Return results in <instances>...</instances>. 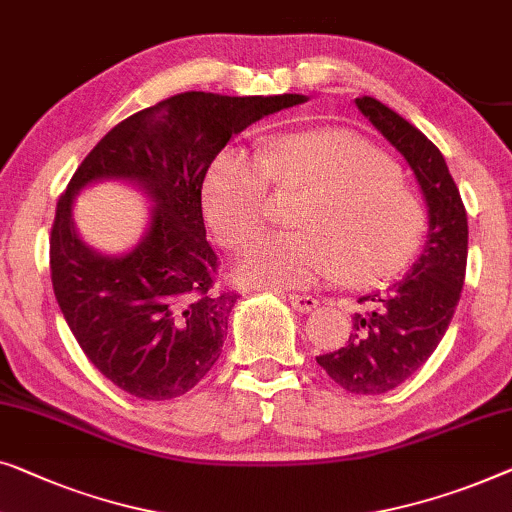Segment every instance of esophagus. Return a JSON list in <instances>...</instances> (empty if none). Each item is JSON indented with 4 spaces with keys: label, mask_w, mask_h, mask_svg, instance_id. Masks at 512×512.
Instances as JSON below:
<instances>
[{
    "label": "esophagus",
    "mask_w": 512,
    "mask_h": 512,
    "mask_svg": "<svg viewBox=\"0 0 512 512\" xmlns=\"http://www.w3.org/2000/svg\"><path fill=\"white\" fill-rule=\"evenodd\" d=\"M288 300H291V307L295 311H300V314H309V311H314L318 307V300L314 298V295H288Z\"/></svg>",
    "instance_id": "1"
}]
</instances>
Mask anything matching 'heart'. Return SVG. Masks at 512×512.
<instances>
[{
	"instance_id": "obj_1",
	"label": "heart",
	"mask_w": 512,
	"mask_h": 512,
	"mask_svg": "<svg viewBox=\"0 0 512 512\" xmlns=\"http://www.w3.org/2000/svg\"><path fill=\"white\" fill-rule=\"evenodd\" d=\"M272 184L309 189L314 198L298 217L302 233L265 235L244 251L238 263L244 284L307 288L342 277L351 286H379L420 254L425 205L392 161L355 133H293L261 154L224 147L203 182V210L219 244L238 249L261 233Z\"/></svg>"
}]
</instances>
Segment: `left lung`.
Wrapping results in <instances>:
<instances>
[{"label": "left lung", "mask_w": 512, "mask_h": 512, "mask_svg": "<svg viewBox=\"0 0 512 512\" xmlns=\"http://www.w3.org/2000/svg\"><path fill=\"white\" fill-rule=\"evenodd\" d=\"M355 106L409 161L429 214L425 249L411 272L388 291L360 298L365 309L353 316L348 342L316 358L344 390L381 395L425 365L446 335L464 286L469 224L439 147L372 96H360Z\"/></svg>", "instance_id": "1"}]
</instances>
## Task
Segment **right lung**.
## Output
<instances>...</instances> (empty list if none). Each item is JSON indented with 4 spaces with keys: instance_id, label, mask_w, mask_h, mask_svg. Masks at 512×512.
Segmentation results:
<instances>
[{
    "instance_id": "1",
    "label": "right lung",
    "mask_w": 512,
    "mask_h": 512,
    "mask_svg": "<svg viewBox=\"0 0 512 512\" xmlns=\"http://www.w3.org/2000/svg\"><path fill=\"white\" fill-rule=\"evenodd\" d=\"M305 101L175 94L110 129L73 173L50 231V277L73 337L117 388L173 399L219 360L240 295L217 286L201 207L205 173L235 133ZM99 179L138 183L155 203L146 238L124 257L87 248L72 226V196Z\"/></svg>"
}]
</instances>
